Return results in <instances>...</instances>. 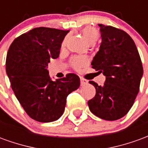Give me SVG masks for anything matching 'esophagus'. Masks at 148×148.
Instances as JSON below:
<instances>
[{"mask_svg": "<svg viewBox=\"0 0 148 148\" xmlns=\"http://www.w3.org/2000/svg\"><path fill=\"white\" fill-rule=\"evenodd\" d=\"M80 80H81V86H85L86 84L88 83V82H87L86 80H85V79L82 78V77H81Z\"/></svg>", "mask_w": 148, "mask_h": 148, "instance_id": "1", "label": "esophagus"}]
</instances>
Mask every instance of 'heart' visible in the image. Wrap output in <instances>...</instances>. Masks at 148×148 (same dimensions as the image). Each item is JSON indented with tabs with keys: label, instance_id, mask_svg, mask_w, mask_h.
<instances>
[{
	"label": "heart",
	"instance_id": "b5f03b06",
	"mask_svg": "<svg viewBox=\"0 0 148 148\" xmlns=\"http://www.w3.org/2000/svg\"><path fill=\"white\" fill-rule=\"evenodd\" d=\"M82 34H83L84 38L86 39L87 42L90 43V44H93L94 42H96L97 39H98L97 31L94 27H91V26L84 27L82 29ZM65 44H66V39L62 41V47H64ZM71 64L74 70L78 71V70H80L81 68L86 66L88 64V60L85 57L76 56V57H73L71 58Z\"/></svg>",
	"mask_w": 148,
	"mask_h": 148
}]
</instances>
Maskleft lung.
Here are the masks:
<instances>
[{
    "label": "left lung",
    "instance_id": "obj_1",
    "mask_svg": "<svg viewBox=\"0 0 148 148\" xmlns=\"http://www.w3.org/2000/svg\"><path fill=\"white\" fill-rule=\"evenodd\" d=\"M101 43L92 61V68L106 77L104 86L89 82L96 89L88 101L90 110L106 121H116L127 114L140 90L143 70L133 39L124 31L99 24Z\"/></svg>",
    "mask_w": 148,
    "mask_h": 148
}]
</instances>
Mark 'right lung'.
Returning a JSON list of instances; mask_svg holds the SVG:
<instances>
[{
	"label": "right lung",
	"instance_id": "obj_1",
	"mask_svg": "<svg viewBox=\"0 0 148 148\" xmlns=\"http://www.w3.org/2000/svg\"><path fill=\"white\" fill-rule=\"evenodd\" d=\"M69 31L39 27L13 40L6 57L11 87L24 111L35 121L47 123L61 116L66 97L80 86L77 74L52 81L47 66L59 56Z\"/></svg>",
	"mask_w": 148,
	"mask_h": 148
}]
</instances>
